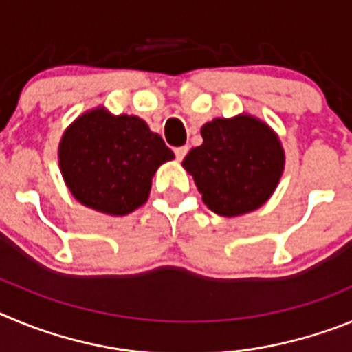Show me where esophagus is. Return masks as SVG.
Wrapping results in <instances>:
<instances>
[{
    "label": "esophagus",
    "instance_id": "34e87169",
    "mask_svg": "<svg viewBox=\"0 0 352 352\" xmlns=\"http://www.w3.org/2000/svg\"><path fill=\"white\" fill-rule=\"evenodd\" d=\"M186 153H188V146H182V148L174 149V155H176V158H178L179 162L186 157Z\"/></svg>",
    "mask_w": 352,
    "mask_h": 352
}]
</instances>
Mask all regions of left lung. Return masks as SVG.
I'll return each instance as SVG.
<instances>
[{
	"label": "left lung",
	"mask_w": 352,
	"mask_h": 352,
	"mask_svg": "<svg viewBox=\"0 0 352 352\" xmlns=\"http://www.w3.org/2000/svg\"><path fill=\"white\" fill-rule=\"evenodd\" d=\"M201 135L203 144L192 148L182 166L194 178L203 203L227 219L259 210L284 174L278 133L243 113L208 121Z\"/></svg>",
	"instance_id": "1"
}]
</instances>
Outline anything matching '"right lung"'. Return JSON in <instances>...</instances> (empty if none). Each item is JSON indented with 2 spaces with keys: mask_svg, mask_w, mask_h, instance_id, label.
Returning a JSON list of instances; mask_svg holds the SVG:
<instances>
[{
  "mask_svg": "<svg viewBox=\"0 0 352 352\" xmlns=\"http://www.w3.org/2000/svg\"><path fill=\"white\" fill-rule=\"evenodd\" d=\"M174 153L139 116L109 113L104 105L72 121L58 160L65 185L82 206L111 217L148 201L151 179Z\"/></svg>",
  "mask_w": 352,
  "mask_h": 352,
  "instance_id": "1",
  "label": "right lung"
}]
</instances>
